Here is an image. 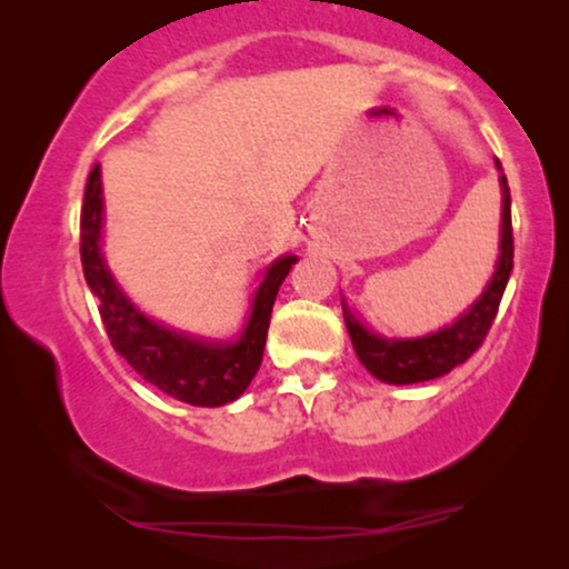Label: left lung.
Instances as JSON below:
<instances>
[{"label": "left lung", "mask_w": 569, "mask_h": 569, "mask_svg": "<svg viewBox=\"0 0 569 569\" xmlns=\"http://www.w3.org/2000/svg\"><path fill=\"white\" fill-rule=\"evenodd\" d=\"M500 170V189H502V222H500V256H497L495 274L477 300L471 302L469 310H463L453 323L446 329L427 333L417 339H386L380 333H372L360 318H357L345 300V323L352 339V347L360 362L368 368L370 376L391 386H409L422 383L446 376L469 360L485 341L489 326H492L497 308H500L502 292L508 287L512 271V224H510V189L508 178L502 176L500 160H495Z\"/></svg>", "instance_id": "8db88e82"}]
</instances>
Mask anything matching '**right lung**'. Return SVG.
Returning <instances> with one entry per match:
<instances>
[{
    "instance_id": "obj_1",
    "label": "right lung",
    "mask_w": 569,
    "mask_h": 569,
    "mask_svg": "<svg viewBox=\"0 0 569 569\" xmlns=\"http://www.w3.org/2000/svg\"><path fill=\"white\" fill-rule=\"evenodd\" d=\"M103 212V183H100V166H96L84 186L80 256L84 279L100 302V318L116 352L147 383L191 407H224L236 401L259 370L271 308L298 256H279L269 263L261 284L256 287L251 313L238 339L212 341L191 337L144 316L116 282L100 248Z\"/></svg>"
}]
</instances>
